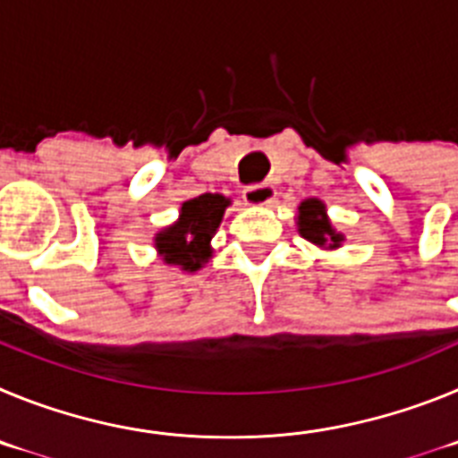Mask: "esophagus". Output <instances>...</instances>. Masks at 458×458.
Here are the masks:
<instances>
[{
    "label": "esophagus",
    "instance_id": "34e87169",
    "mask_svg": "<svg viewBox=\"0 0 458 458\" xmlns=\"http://www.w3.org/2000/svg\"><path fill=\"white\" fill-rule=\"evenodd\" d=\"M275 197H277V190L270 183H259V185H248L242 190V199L250 206H268L273 204Z\"/></svg>",
    "mask_w": 458,
    "mask_h": 458
}]
</instances>
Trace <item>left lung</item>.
I'll return each mask as SVG.
<instances>
[{"label": "left lung", "instance_id": "left-lung-1", "mask_svg": "<svg viewBox=\"0 0 458 458\" xmlns=\"http://www.w3.org/2000/svg\"><path fill=\"white\" fill-rule=\"evenodd\" d=\"M295 225H298V233L311 245L323 250H337L342 248V242L346 241L342 232H337L327 217V208L321 199L310 197V199L301 201L298 206V216H295Z\"/></svg>", "mask_w": 458, "mask_h": 458}]
</instances>
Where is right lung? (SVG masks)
<instances>
[{
	"label": "right lung",
	"mask_w": 458,
	"mask_h": 458,
	"mask_svg": "<svg viewBox=\"0 0 458 458\" xmlns=\"http://www.w3.org/2000/svg\"><path fill=\"white\" fill-rule=\"evenodd\" d=\"M232 199L225 194L206 192L181 204L179 220L160 229L153 236V248L167 266H176L183 273H197L213 259V236L225 217Z\"/></svg>",
	"instance_id": "right-lung-1"
}]
</instances>
